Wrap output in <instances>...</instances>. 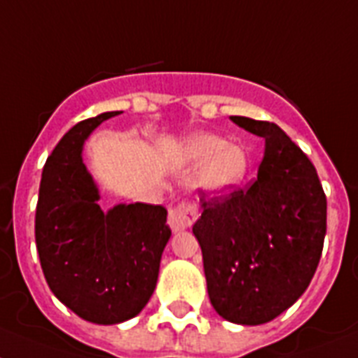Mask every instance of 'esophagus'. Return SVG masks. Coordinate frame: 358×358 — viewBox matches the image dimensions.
I'll use <instances>...</instances> for the list:
<instances>
[{"mask_svg": "<svg viewBox=\"0 0 358 358\" xmlns=\"http://www.w3.org/2000/svg\"><path fill=\"white\" fill-rule=\"evenodd\" d=\"M198 218V209L193 203H180V206L173 207L169 211V225L174 233L184 231L193 225V222Z\"/></svg>", "mask_w": 358, "mask_h": 358, "instance_id": "obj_1", "label": "esophagus"}]
</instances>
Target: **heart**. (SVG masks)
<instances>
[{
	"mask_svg": "<svg viewBox=\"0 0 358 358\" xmlns=\"http://www.w3.org/2000/svg\"><path fill=\"white\" fill-rule=\"evenodd\" d=\"M184 156L196 165L194 185L211 196L233 193L248 173L244 149L216 134H193L184 142Z\"/></svg>",
	"mask_w": 358,
	"mask_h": 358,
	"instance_id": "heart-1",
	"label": "heart"
}]
</instances>
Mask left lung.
<instances>
[{"label":"left lung","instance_id":"8db88e82","mask_svg":"<svg viewBox=\"0 0 358 358\" xmlns=\"http://www.w3.org/2000/svg\"><path fill=\"white\" fill-rule=\"evenodd\" d=\"M266 140L257 178L211 200L193 233L207 293L222 318L266 324L295 304L317 271L326 236V194L308 156L278 125L231 116Z\"/></svg>","mask_w":358,"mask_h":358}]
</instances>
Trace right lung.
Returning <instances> with one entry per match:
<instances>
[{
    "mask_svg": "<svg viewBox=\"0 0 358 358\" xmlns=\"http://www.w3.org/2000/svg\"><path fill=\"white\" fill-rule=\"evenodd\" d=\"M120 110L76 123L47 158L36 207V248L56 299L101 326L136 317L151 299L171 238L167 209L118 203L103 211L83 164L87 138Z\"/></svg>",
    "mask_w": 358,
    "mask_h": 358,
    "instance_id": "obj_1",
    "label": "right lung"
}]
</instances>
